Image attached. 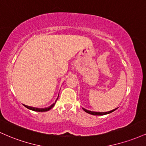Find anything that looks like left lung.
<instances>
[{"label": "left lung", "mask_w": 146, "mask_h": 146, "mask_svg": "<svg viewBox=\"0 0 146 146\" xmlns=\"http://www.w3.org/2000/svg\"><path fill=\"white\" fill-rule=\"evenodd\" d=\"M117 108H115V109H114L113 110H110V111H108V112H105V113H100V112H93V111H90V110H87L86 109H84V108H83V110H84L85 112L88 114H90V115H106V114H109L110 113H112V112L115 111V110H116Z\"/></svg>", "instance_id": "obj_1"}]
</instances>
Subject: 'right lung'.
I'll return each instance as SVG.
<instances>
[{
	"mask_svg": "<svg viewBox=\"0 0 146 146\" xmlns=\"http://www.w3.org/2000/svg\"><path fill=\"white\" fill-rule=\"evenodd\" d=\"M58 99L56 100V101L55 102V103H53V104L51 106H50L49 107H48V108H33V107H31V106H25L24 105L26 108H27L29 110H33V111H37V112H46V111H48V110H49L50 109H51L52 108H53V106H54L55 104H56L57 100H58Z\"/></svg>",
	"mask_w": 146,
	"mask_h": 146,
	"instance_id": "add662e5",
	"label": "right lung"
}]
</instances>
